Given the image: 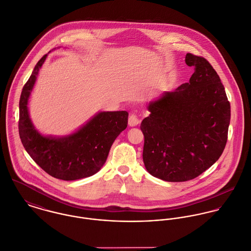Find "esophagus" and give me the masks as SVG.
Here are the masks:
<instances>
[{"instance_id": "34e87169", "label": "esophagus", "mask_w": 251, "mask_h": 251, "mask_svg": "<svg viewBox=\"0 0 251 251\" xmlns=\"http://www.w3.org/2000/svg\"><path fill=\"white\" fill-rule=\"evenodd\" d=\"M140 122H141V121L139 120V118L137 117L136 114H131V115L129 116L128 124H129L130 127H135V126H137L138 124H140Z\"/></svg>"}]
</instances>
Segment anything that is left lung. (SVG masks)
<instances>
[{
  "instance_id": "obj_1",
  "label": "left lung",
  "mask_w": 251,
  "mask_h": 251,
  "mask_svg": "<svg viewBox=\"0 0 251 251\" xmlns=\"http://www.w3.org/2000/svg\"><path fill=\"white\" fill-rule=\"evenodd\" d=\"M185 63L194 67L189 82L151 100V114L141 124L147 171L171 182L193 179L219 159L231 116L224 86L211 65L191 53Z\"/></svg>"
}]
</instances>
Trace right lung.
Listing matches in <instances>:
<instances>
[{
    "mask_svg": "<svg viewBox=\"0 0 251 251\" xmlns=\"http://www.w3.org/2000/svg\"><path fill=\"white\" fill-rule=\"evenodd\" d=\"M47 57L37 63L20 96V140L31 158L51 176L63 180L91 176L100 171L113 142L126 129L128 112L100 111L76 131L62 137L41 134L30 118L28 102Z\"/></svg>",
    "mask_w": 251,
    "mask_h": 251,
    "instance_id": "right-lung-1",
    "label": "right lung"
}]
</instances>
